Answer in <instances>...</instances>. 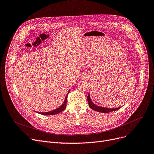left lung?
<instances>
[{
  "instance_id": "left-lung-1",
  "label": "left lung",
  "mask_w": 154,
  "mask_h": 154,
  "mask_svg": "<svg viewBox=\"0 0 154 154\" xmlns=\"http://www.w3.org/2000/svg\"><path fill=\"white\" fill-rule=\"evenodd\" d=\"M87 100H88V106H89V107L92 109H93L95 111L102 112V113H109L110 112L116 111L120 108V107H118V108H114V109H109V108H106V107H103L96 106V105L94 104L92 102V101L91 100L89 94H88V95L87 96Z\"/></svg>"
}]
</instances>
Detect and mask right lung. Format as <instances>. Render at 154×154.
<instances>
[{
	"mask_svg": "<svg viewBox=\"0 0 154 154\" xmlns=\"http://www.w3.org/2000/svg\"><path fill=\"white\" fill-rule=\"evenodd\" d=\"M70 91V90H69ZM69 91L68 92L66 98H65V100L63 102V103L61 105V106L57 108L56 109L54 110H52V111H50V112H38V114H42V115H45V116H50V115H55V114H59L60 112H62L63 110H64L65 109H66V107H67V95L69 93Z\"/></svg>",
	"mask_w": 154,
	"mask_h": 154,
	"instance_id": "1",
	"label": "right lung"
}]
</instances>
